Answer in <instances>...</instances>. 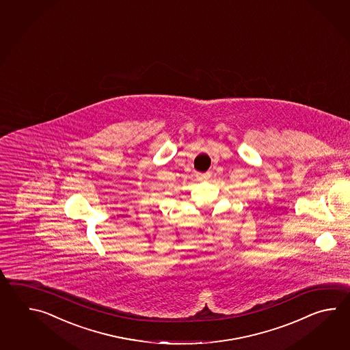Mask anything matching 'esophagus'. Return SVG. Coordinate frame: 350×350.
Instances as JSON below:
<instances>
[{
  "label": "esophagus",
  "instance_id": "34e87169",
  "mask_svg": "<svg viewBox=\"0 0 350 350\" xmlns=\"http://www.w3.org/2000/svg\"><path fill=\"white\" fill-rule=\"evenodd\" d=\"M208 178H210L208 174H200V172L196 174V178H198L199 181H208Z\"/></svg>",
  "mask_w": 350,
  "mask_h": 350
}]
</instances>
